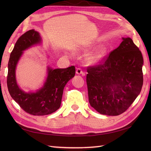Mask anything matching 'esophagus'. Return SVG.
Segmentation results:
<instances>
[{
  "instance_id": "34e87169",
  "label": "esophagus",
  "mask_w": 151,
  "mask_h": 151,
  "mask_svg": "<svg viewBox=\"0 0 151 151\" xmlns=\"http://www.w3.org/2000/svg\"><path fill=\"white\" fill-rule=\"evenodd\" d=\"M76 73L77 75H83V71L81 68H77L76 70Z\"/></svg>"
}]
</instances>
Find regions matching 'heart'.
I'll return each mask as SVG.
<instances>
[{"mask_svg":"<svg viewBox=\"0 0 151 151\" xmlns=\"http://www.w3.org/2000/svg\"><path fill=\"white\" fill-rule=\"evenodd\" d=\"M105 49L104 48H101V49H99L98 51H97L95 54H93L89 58V60L91 62H95L100 60L101 58L103 56L104 54L105 53Z\"/></svg>","mask_w":151,"mask_h":151,"instance_id":"obj_1","label":"heart"}]
</instances>
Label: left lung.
Here are the masks:
<instances>
[{
  "instance_id": "8db88e82",
  "label": "left lung",
  "mask_w": 151,
  "mask_h": 151,
  "mask_svg": "<svg viewBox=\"0 0 151 151\" xmlns=\"http://www.w3.org/2000/svg\"><path fill=\"white\" fill-rule=\"evenodd\" d=\"M143 59L130 37L95 66L88 67L89 102L101 114L119 115L126 111L142 90Z\"/></svg>"
}]
</instances>
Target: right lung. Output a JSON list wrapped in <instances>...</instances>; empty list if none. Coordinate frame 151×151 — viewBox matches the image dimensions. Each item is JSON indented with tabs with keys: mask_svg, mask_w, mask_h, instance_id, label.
Segmentation results:
<instances>
[{
	"mask_svg": "<svg viewBox=\"0 0 151 151\" xmlns=\"http://www.w3.org/2000/svg\"><path fill=\"white\" fill-rule=\"evenodd\" d=\"M40 34L34 30H28L17 40L10 54L8 62L7 86L12 99L28 114L45 115L59 109L63 89L75 75V67L65 69H47L48 75L43 86L35 93H26L19 88L15 78V68L23 51L40 43Z\"/></svg>",
	"mask_w": 151,
	"mask_h": 151,
	"instance_id": "right-lung-1",
	"label": "right lung"
}]
</instances>
